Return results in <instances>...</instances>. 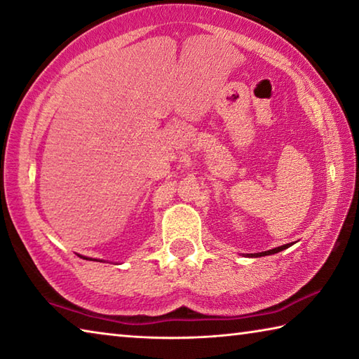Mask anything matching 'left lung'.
Listing matches in <instances>:
<instances>
[{"label": "left lung", "instance_id": "obj_1", "mask_svg": "<svg viewBox=\"0 0 359 359\" xmlns=\"http://www.w3.org/2000/svg\"><path fill=\"white\" fill-rule=\"evenodd\" d=\"M292 243L289 245H283V246H278V248H273V250H269V251H264V252H257V254H251V257H260V256H270V254H276L279 251L285 250V248H289Z\"/></svg>", "mask_w": 359, "mask_h": 359}]
</instances>
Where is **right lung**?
Masks as SVG:
<instances>
[{
    "label": "right lung",
    "instance_id": "1",
    "mask_svg": "<svg viewBox=\"0 0 359 359\" xmlns=\"http://www.w3.org/2000/svg\"><path fill=\"white\" fill-rule=\"evenodd\" d=\"M84 259H88V257H84Z\"/></svg>",
    "mask_w": 359,
    "mask_h": 359
}]
</instances>
